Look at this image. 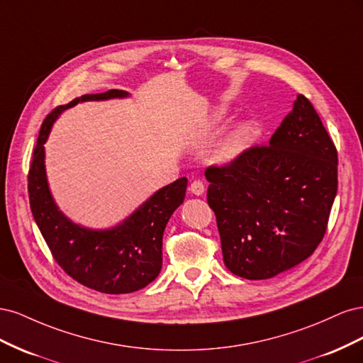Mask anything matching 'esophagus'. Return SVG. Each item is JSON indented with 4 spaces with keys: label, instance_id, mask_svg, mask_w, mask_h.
<instances>
[{
    "label": "esophagus",
    "instance_id": "34e87169",
    "mask_svg": "<svg viewBox=\"0 0 363 363\" xmlns=\"http://www.w3.org/2000/svg\"><path fill=\"white\" fill-rule=\"evenodd\" d=\"M189 191L194 194V195H203L204 194V184L201 180H194L191 184H189Z\"/></svg>",
    "mask_w": 363,
    "mask_h": 363
}]
</instances>
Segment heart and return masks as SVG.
Masks as SVG:
<instances>
[{
  "mask_svg": "<svg viewBox=\"0 0 363 363\" xmlns=\"http://www.w3.org/2000/svg\"><path fill=\"white\" fill-rule=\"evenodd\" d=\"M225 119H227L225 108H223V107L216 108L212 118L207 121L206 130H211V128L221 125ZM248 138H250V128L247 125L235 127L232 131H228L221 142H219V145L215 151V159L218 162L233 160L239 155V152L245 148Z\"/></svg>",
  "mask_w": 363,
  "mask_h": 363,
  "instance_id": "1",
  "label": "heart"
}]
</instances>
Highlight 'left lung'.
Here are the masks:
<instances>
[{
	"instance_id": "1",
	"label": "left lung",
	"mask_w": 363,
	"mask_h": 363,
	"mask_svg": "<svg viewBox=\"0 0 363 363\" xmlns=\"http://www.w3.org/2000/svg\"><path fill=\"white\" fill-rule=\"evenodd\" d=\"M225 267L265 280L306 260L323 240L337 191V151L298 95L269 139L206 169Z\"/></svg>"
}]
</instances>
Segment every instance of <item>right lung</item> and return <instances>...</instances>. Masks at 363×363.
<instances>
[{
    "label": "right lung",
    "instance_id": "obj_1",
    "mask_svg": "<svg viewBox=\"0 0 363 363\" xmlns=\"http://www.w3.org/2000/svg\"><path fill=\"white\" fill-rule=\"evenodd\" d=\"M127 95L119 89L87 94L75 98L67 106L54 108L43 119L28 169L30 208L54 260L71 279L103 294L135 292L145 288L159 276L163 230L172 212L184 200L188 179L182 177L159 189L123 224L98 232L74 224L54 203L47 183L43 144L54 119L65 108L80 101L108 100Z\"/></svg>",
    "mask_w": 363,
    "mask_h": 363
}]
</instances>
